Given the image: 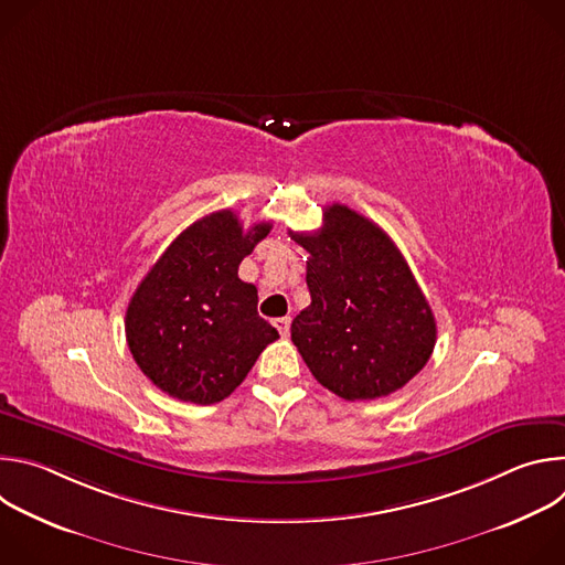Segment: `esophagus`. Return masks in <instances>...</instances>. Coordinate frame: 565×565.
<instances>
[{
	"label": "esophagus",
	"mask_w": 565,
	"mask_h": 565,
	"mask_svg": "<svg viewBox=\"0 0 565 565\" xmlns=\"http://www.w3.org/2000/svg\"><path fill=\"white\" fill-rule=\"evenodd\" d=\"M273 324L277 327V331L281 333V338H286L290 333V317H277Z\"/></svg>",
	"instance_id": "esophagus-1"
}]
</instances>
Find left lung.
Returning <instances> with one entry per match:
<instances>
[{
    "label": "left lung",
    "instance_id": "8db88e82",
    "mask_svg": "<svg viewBox=\"0 0 565 565\" xmlns=\"http://www.w3.org/2000/svg\"><path fill=\"white\" fill-rule=\"evenodd\" d=\"M310 255V306L290 338L315 380L344 399H375L405 386L436 347V319L391 236L333 203L317 232H290Z\"/></svg>",
    "mask_w": 565,
    "mask_h": 565
}]
</instances>
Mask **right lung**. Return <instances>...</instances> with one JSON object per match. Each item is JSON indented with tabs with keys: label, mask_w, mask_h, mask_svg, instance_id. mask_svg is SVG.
Returning <instances> with one entry per match:
<instances>
[{
	"label": "right lung",
	"mask_w": 565,
	"mask_h": 565,
	"mask_svg": "<svg viewBox=\"0 0 565 565\" xmlns=\"http://www.w3.org/2000/svg\"><path fill=\"white\" fill-rule=\"evenodd\" d=\"M270 232H248L232 210L183 230L136 288L125 317L129 351L168 395L214 405L227 397L279 333L257 312V288L238 264Z\"/></svg>",
	"instance_id": "1"
}]
</instances>
